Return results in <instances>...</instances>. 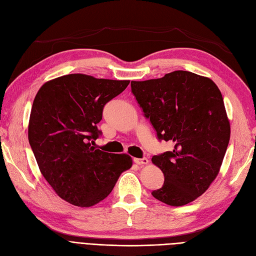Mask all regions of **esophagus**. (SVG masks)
<instances>
[{"instance_id": "esophagus-1", "label": "esophagus", "mask_w": 256, "mask_h": 256, "mask_svg": "<svg viewBox=\"0 0 256 256\" xmlns=\"http://www.w3.org/2000/svg\"><path fill=\"white\" fill-rule=\"evenodd\" d=\"M134 164H136L138 166H145L148 164V159L145 157L144 158H134Z\"/></svg>"}]
</instances>
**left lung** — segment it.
Returning a JSON list of instances; mask_svg holds the SVG:
<instances>
[{
	"mask_svg": "<svg viewBox=\"0 0 256 256\" xmlns=\"http://www.w3.org/2000/svg\"><path fill=\"white\" fill-rule=\"evenodd\" d=\"M138 104L172 152L152 158L164 184L152 192L170 206L196 200L218 175L230 136L221 92L207 76L176 70L159 79L131 81Z\"/></svg>",
	"mask_w": 256,
	"mask_h": 256,
	"instance_id": "8db88e82",
	"label": "left lung"
}]
</instances>
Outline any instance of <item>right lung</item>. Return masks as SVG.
Returning a JSON list of instances; mask_svg holds the SVG:
<instances>
[{
    "instance_id": "1",
    "label": "right lung",
    "mask_w": 256,
    "mask_h": 256,
    "mask_svg": "<svg viewBox=\"0 0 256 256\" xmlns=\"http://www.w3.org/2000/svg\"><path fill=\"white\" fill-rule=\"evenodd\" d=\"M129 82L72 74L46 82L36 94L28 142L44 180L66 202L79 207L102 202L132 166L129 154L95 147L104 106Z\"/></svg>"
}]
</instances>
